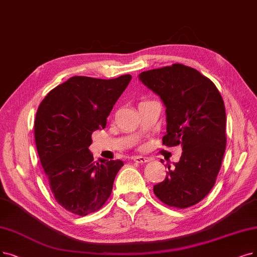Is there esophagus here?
I'll use <instances>...</instances> for the list:
<instances>
[{"label":"esophagus","instance_id":"esophagus-1","mask_svg":"<svg viewBox=\"0 0 257 257\" xmlns=\"http://www.w3.org/2000/svg\"><path fill=\"white\" fill-rule=\"evenodd\" d=\"M133 160L137 163H141V164L147 163L150 161V159L148 157H143V156H135V157H133Z\"/></svg>","mask_w":257,"mask_h":257}]
</instances>
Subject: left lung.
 I'll list each match as a JSON object with an SVG mask.
<instances>
[{
	"label": "left lung",
	"mask_w": 257,
	"mask_h": 257,
	"mask_svg": "<svg viewBox=\"0 0 257 257\" xmlns=\"http://www.w3.org/2000/svg\"><path fill=\"white\" fill-rule=\"evenodd\" d=\"M139 79L157 94L167 109L162 145L182 147L179 162L154 187L169 207L186 209L201 201L214 187L227 145L225 108L216 85L183 64L143 71Z\"/></svg>",
	"instance_id": "left-lung-1"
}]
</instances>
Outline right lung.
<instances>
[{
	"label": "right lung",
	"mask_w": 257,
	"mask_h": 257,
	"mask_svg": "<svg viewBox=\"0 0 257 257\" xmlns=\"http://www.w3.org/2000/svg\"><path fill=\"white\" fill-rule=\"evenodd\" d=\"M132 79L83 76L51 89L35 119V140L51 193L66 211L86 216L100 210L123 161L94 160L91 134L104 128L109 112Z\"/></svg>",
	"instance_id": "right-lung-1"
}]
</instances>
